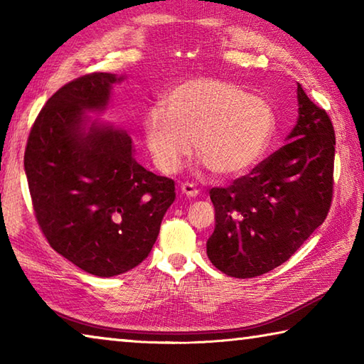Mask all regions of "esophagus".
I'll return each mask as SVG.
<instances>
[{"label":"esophagus","mask_w":364,"mask_h":364,"mask_svg":"<svg viewBox=\"0 0 364 364\" xmlns=\"http://www.w3.org/2000/svg\"><path fill=\"white\" fill-rule=\"evenodd\" d=\"M181 193L188 197H196L199 194V189L196 188L194 183H183L181 184Z\"/></svg>","instance_id":"34e87169"}]
</instances>
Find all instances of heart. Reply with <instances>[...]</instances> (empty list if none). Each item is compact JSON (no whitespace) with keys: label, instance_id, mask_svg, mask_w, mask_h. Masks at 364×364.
Masks as SVG:
<instances>
[{"label":"heart","instance_id":"1","mask_svg":"<svg viewBox=\"0 0 364 364\" xmlns=\"http://www.w3.org/2000/svg\"><path fill=\"white\" fill-rule=\"evenodd\" d=\"M164 109L144 117V138L154 162L175 171L194 151L212 173L241 175L255 165L273 141L276 114L271 104L242 86L218 78H193L170 90Z\"/></svg>","mask_w":364,"mask_h":364}]
</instances>
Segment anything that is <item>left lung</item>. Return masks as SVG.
Returning a JSON list of instances; mask_svg holds the SVG:
<instances>
[{"instance_id":"8db88e82","label":"left lung","mask_w":364,"mask_h":364,"mask_svg":"<svg viewBox=\"0 0 364 364\" xmlns=\"http://www.w3.org/2000/svg\"><path fill=\"white\" fill-rule=\"evenodd\" d=\"M299 120L289 143L226 188H212L215 268L245 279L289 260L323 225L334 193L336 133L328 112L297 86Z\"/></svg>"}]
</instances>
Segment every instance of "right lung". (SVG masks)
Segmentation results:
<instances>
[{"label":"right lung","mask_w":364,"mask_h":364,"mask_svg":"<svg viewBox=\"0 0 364 364\" xmlns=\"http://www.w3.org/2000/svg\"><path fill=\"white\" fill-rule=\"evenodd\" d=\"M122 77L93 72L58 90L30 130L23 167L49 245L101 278L146 260L175 200V183L133 159L132 138L112 127L83 132L86 110H102Z\"/></svg>","instance_id":"1"}]
</instances>
